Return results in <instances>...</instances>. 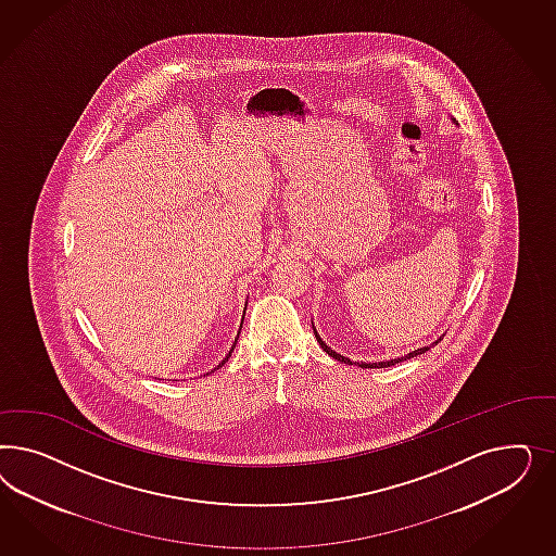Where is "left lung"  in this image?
I'll return each mask as SVG.
<instances>
[{
  "label": "left lung",
  "instance_id": "1",
  "mask_svg": "<svg viewBox=\"0 0 556 556\" xmlns=\"http://www.w3.org/2000/svg\"><path fill=\"white\" fill-rule=\"evenodd\" d=\"M314 334L318 338V342H320L321 349H324V353L330 354L332 358H337V361H342V363H349V365H353V361L351 358H346V356H342V354H338L337 351H332L324 340H321L320 334L316 332V328H314ZM442 338H438L437 342H440ZM434 342V344H437ZM432 344V346H434ZM426 351H430V346H421L418 351H414V353L404 354V356H400V358H391V361H381V363H354V365H358V367H363V369H383V367H391V365H395V363H402V361H407V358H414V356H418V354H424Z\"/></svg>",
  "mask_w": 556,
  "mask_h": 556
}]
</instances>
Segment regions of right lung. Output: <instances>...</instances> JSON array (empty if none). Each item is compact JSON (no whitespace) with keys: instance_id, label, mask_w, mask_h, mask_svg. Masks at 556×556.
<instances>
[{"instance_id":"obj_1","label":"right lung","mask_w":556,"mask_h":556,"mask_svg":"<svg viewBox=\"0 0 556 556\" xmlns=\"http://www.w3.org/2000/svg\"><path fill=\"white\" fill-rule=\"evenodd\" d=\"M242 320H244V318H242ZM240 328H242V324H240ZM236 340H238V338H236ZM236 340H235V344H232V349H230V353L226 354V358H224V361H222V363H219V365H218V367H216V369H219V367H222V365H224V363H226V361H228V358H230V354H232V351H235Z\"/></svg>"}]
</instances>
